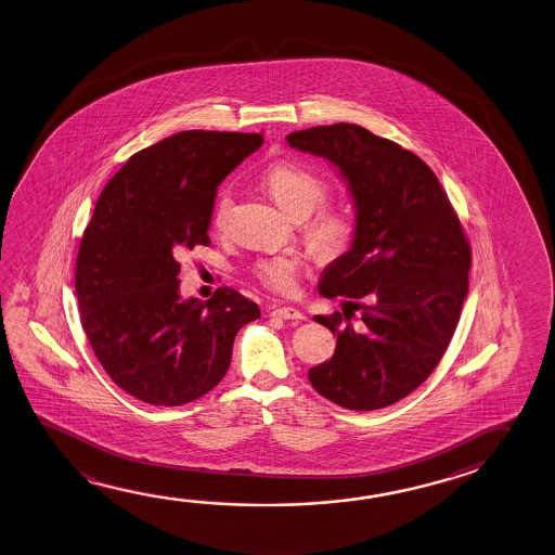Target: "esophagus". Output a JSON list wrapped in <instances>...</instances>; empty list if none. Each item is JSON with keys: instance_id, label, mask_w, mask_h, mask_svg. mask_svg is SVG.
Instances as JSON below:
<instances>
[{"instance_id": "34e87169", "label": "esophagus", "mask_w": 555, "mask_h": 555, "mask_svg": "<svg viewBox=\"0 0 555 555\" xmlns=\"http://www.w3.org/2000/svg\"><path fill=\"white\" fill-rule=\"evenodd\" d=\"M270 314L283 320H305L301 310L293 309V307H280V309H273Z\"/></svg>"}]
</instances>
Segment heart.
Listing matches in <instances>:
<instances>
[{"mask_svg": "<svg viewBox=\"0 0 555 555\" xmlns=\"http://www.w3.org/2000/svg\"><path fill=\"white\" fill-rule=\"evenodd\" d=\"M262 184L270 192L273 202L282 207L283 214L305 221L319 207L324 206L330 197V184L317 172L301 167L292 160L275 163L263 172ZM233 209V194L223 189L216 197L211 225L217 231L225 229ZM314 214V212H313ZM315 215V214H314ZM312 216V215H311ZM311 218V217H310ZM305 238L310 250L322 260H334L348 250L353 238V223L348 214L336 207H323L319 215L307 221ZM301 273V262L289 256H273L254 266V278L268 292L278 295H292L297 289Z\"/></svg>", "mask_w": 555, "mask_h": 555, "instance_id": "1", "label": "heart"}]
</instances>
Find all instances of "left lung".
<instances>
[{
    "mask_svg": "<svg viewBox=\"0 0 555 555\" xmlns=\"http://www.w3.org/2000/svg\"><path fill=\"white\" fill-rule=\"evenodd\" d=\"M348 180L356 235L322 273L319 292L346 307L319 314L338 338L309 380L330 402L369 412L414 392L439 365L468 293L472 248L447 192L415 153L358 124L287 135Z\"/></svg>",
    "mask_w": 555,
    "mask_h": 555,
    "instance_id": "8db88e82",
    "label": "left lung"
}]
</instances>
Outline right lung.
Instances as JSON below:
<instances>
[{
  "mask_svg": "<svg viewBox=\"0 0 555 555\" xmlns=\"http://www.w3.org/2000/svg\"><path fill=\"white\" fill-rule=\"evenodd\" d=\"M262 133L189 130L133 153L108 180L76 262L81 326L116 385L141 402L180 405L225 376L236 332L260 317L233 287L180 299V253L209 245L217 186Z\"/></svg>",
  "mask_w": 555,
  "mask_h": 555,
  "instance_id": "obj_1",
  "label": "right lung"
}]
</instances>
